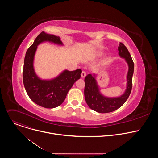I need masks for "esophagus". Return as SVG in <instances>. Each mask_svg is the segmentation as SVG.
<instances>
[{
  "label": "esophagus",
  "instance_id": "esophagus-1",
  "mask_svg": "<svg viewBox=\"0 0 158 158\" xmlns=\"http://www.w3.org/2000/svg\"><path fill=\"white\" fill-rule=\"evenodd\" d=\"M85 76H86L85 72V71H82V73H81V77H82V78H84V77H85Z\"/></svg>",
  "mask_w": 158,
  "mask_h": 158
}]
</instances>
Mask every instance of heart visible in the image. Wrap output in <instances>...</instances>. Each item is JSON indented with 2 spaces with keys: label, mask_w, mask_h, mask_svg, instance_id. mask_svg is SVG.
<instances>
[{
  "label": "heart",
  "mask_w": 158,
  "mask_h": 158,
  "mask_svg": "<svg viewBox=\"0 0 158 158\" xmlns=\"http://www.w3.org/2000/svg\"><path fill=\"white\" fill-rule=\"evenodd\" d=\"M101 55H102V52L99 53V56H101Z\"/></svg>",
  "instance_id": "b5f03b06"
}]
</instances>
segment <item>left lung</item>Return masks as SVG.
<instances>
[{"label": "left lung", "mask_w": 158, "mask_h": 158, "mask_svg": "<svg viewBox=\"0 0 158 158\" xmlns=\"http://www.w3.org/2000/svg\"><path fill=\"white\" fill-rule=\"evenodd\" d=\"M118 51L119 56L124 59L128 66L126 75V89L122 95L118 97L109 98L102 94L97 82L98 74H89L84 79V98L85 102L90 108L99 113H107L121 107L129 98L131 91L134 62L130 53L123 43L120 42Z\"/></svg>", "instance_id": "obj_1"}]
</instances>
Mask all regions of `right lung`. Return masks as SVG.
<instances>
[{"mask_svg": "<svg viewBox=\"0 0 158 158\" xmlns=\"http://www.w3.org/2000/svg\"><path fill=\"white\" fill-rule=\"evenodd\" d=\"M43 42L64 46L59 36L42 32L26 52L23 82L29 97L34 102L43 107L55 108L64 102L73 84L80 79L82 71L80 69L73 71L65 69L51 79L40 78L35 71L34 62L37 46Z\"/></svg>", "mask_w": 158, "mask_h": 158, "instance_id": "1", "label": "right lung"}]
</instances>
